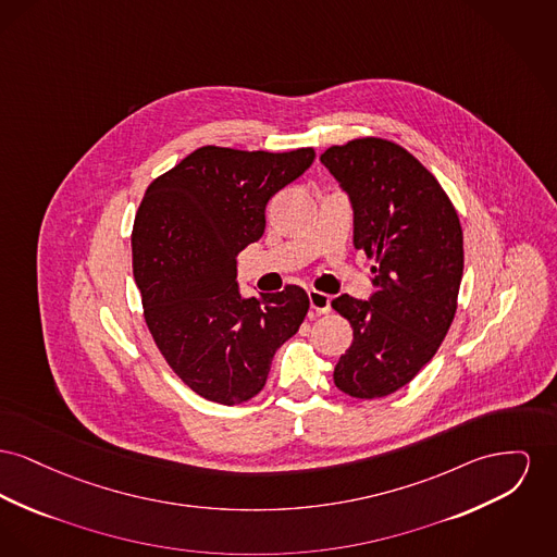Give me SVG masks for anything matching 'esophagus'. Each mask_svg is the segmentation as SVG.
Returning <instances> with one entry per match:
<instances>
[{
    "mask_svg": "<svg viewBox=\"0 0 557 557\" xmlns=\"http://www.w3.org/2000/svg\"><path fill=\"white\" fill-rule=\"evenodd\" d=\"M330 296L326 293H320V290H309V302H311V309L313 313H330L332 307H330Z\"/></svg>",
    "mask_w": 557,
    "mask_h": 557,
    "instance_id": "1",
    "label": "esophagus"
}]
</instances>
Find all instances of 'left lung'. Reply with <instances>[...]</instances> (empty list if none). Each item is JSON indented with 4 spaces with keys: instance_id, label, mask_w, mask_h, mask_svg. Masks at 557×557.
<instances>
[{
    "instance_id": "8db88e82",
    "label": "left lung",
    "mask_w": 557,
    "mask_h": 557,
    "mask_svg": "<svg viewBox=\"0 0 557 557\" xmlns=\"http://www.w3.org/2000/svg\"><path fill=\"white\" fill-rule=\"evenodd\" d=\"M320 160L351 199L354 246L376 262L370 300H332L354 327L334 385L360 399L385 397L423 370L455 320L460 221L437 178L393 140L354 138Z\"/></svg>"
}]
</instances>
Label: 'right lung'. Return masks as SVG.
<instances>
[{
    "label": "right lung",
    "instance_id": "add662e5",
    "mask_svg": "<svg viewBox=\"0 0 557 557\" xmlns=\"http://www.w3.org/2000/svg\"><path fill=\"white\" fill-rule=\"evenodd\" d=\"M315 158L206 145L158 176L132 227V273L147 327L197 395L244 404L261 393L275 351L298 332L309 296L288 284L242 298L237 252L264 233V208Z\"/></svg>",
    "mask_w": 557,
    "mask_h": 557
}]
</instances>
